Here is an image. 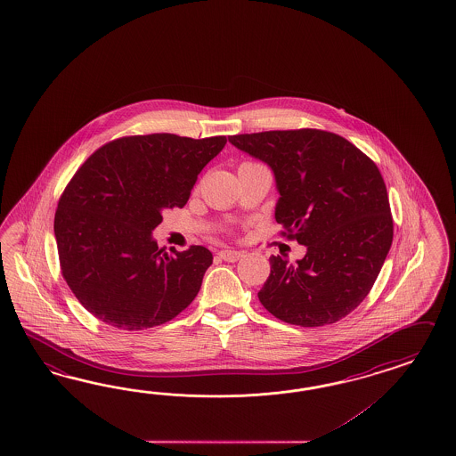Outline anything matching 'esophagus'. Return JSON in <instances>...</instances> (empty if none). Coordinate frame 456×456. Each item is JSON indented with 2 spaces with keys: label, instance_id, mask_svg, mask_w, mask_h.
I'll list each match as a JSON object with an SVG mask.
<instances>
[{
  "label": "esophagus",
  "instance_id": "obj_1",
  "mask_svg": "<svg viewBox=\"0 0 456 456\" xmlns=\"http://www.w3.org/2000/svg\"><path fill=\"white\" fill-rule=\"evenodd\" d=\"M219 257L222 260H225V262H237V260L242 257V254L237 252V250H221Z\"/></svg>",
  "mask_w": 456,
  "mask_h": 456
}]
</instances>
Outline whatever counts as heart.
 I'll use <instances>...</instances> for the list:
<instances>
[{
    "label": "heart",
    "mask_w": 456,
    "mask_h": 456,
    "mask_svg": "<svg viewBox=\"0 0 456 456\" xmlns=\"http://www.w3.org/2000/svg\"><path fill=\"white\" fill-rule=\"evenodd\" d=\"M248 164H257V162H252V160H246V162H242L240 166H248ZM240 166H239V167H240Z\"/></svg>",
    "instance_id": "b5f03b06"
}]
</instances>
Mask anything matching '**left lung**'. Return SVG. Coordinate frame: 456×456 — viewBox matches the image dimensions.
Wrapping results in <instances>:
<instances>
[{
    "instance_id": "obj_1",
    "label": "left lung",
    "mask_w": 456,
    "mask_h": 456,
    "mask_svg": "<svg viewBox=\"0 0 456 456\" xmlns=\"http://www.w3.org/2000/svg\"><path fill=\"white\" fill-rule=\"evenodd\" d=\"M229 142L271 166L281 192V234L307 246L296 267L272 256L260 304L300 327L344 319L369 296L394 240L377 164L342 135L322 129L231 135Z\"/></svg>"
}]
</instances>
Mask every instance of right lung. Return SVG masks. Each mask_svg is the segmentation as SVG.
Wrapping results in <instances>:
<instances>
[{
	"label": "right lung",
	"mask_w": 456,
	"mask_h": 456,
	"mask_svg": "<svg viewBox=\"0 0 456 456\" xmlns=\"http://www.w3.org/2000/svg\"><path fill=\"white\" fill-rule=\"evenodd\" d=\"M225 135H124L101 146L64 187L54 214L62 277L81 305L119 330L173 321L196 298L209 248L158 247L162 212L184 208Z\"/></svg>",
	"instance_id": "1"
}]
</instances>
